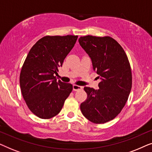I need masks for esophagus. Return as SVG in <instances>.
<instances>
[{
	"instance_id": "obj_1",
	"label": "esophagus",
	"mask_w": 152,
	"mask_h": 152,
	"mask_svg": "<svg viewBox=\"0 0 152 152\" xmlns=\"http://www.w3.org/2000/svg\"><path fill=\"white\" fill-rule=\"evenodd\" d=\"M72 88H73V91H77L79 90H82V87L80 86H78V85H73V86H72Z\"/></svg>"
}]
</instances>
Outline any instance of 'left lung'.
Wrapping results in <instances>:
<instances>
[{"label":"left lung","mask_w":152,"mask_h":152,"mask_svg":"<svg viewBox=\"0 0 152 152\" xmlns=\"http://www.w3.org/2000/svg\"><path fill=\"white\" fill-rule=\"evenodd\" d=\"M79 43L92 61L101 80L98 90L84 87L87 99L80 105L89 121L105 123L120 113L132 86V75L127 56L121 45L110 37H81Z\"/></svg>","instance_id":"1"}]
</instances>
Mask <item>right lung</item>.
Returning <instances> with one entry per match:
<instances>
[{"instance_id": "1", "label": "right lung", "mask_w": 152, "mask_h": 152, "mask_svg": "<svg viewBox=\"0 0 152 152\" xmlns=\"http://www.w3.org/2000/svg\"><path fill=\"white\" fill-rule=\"evenodd\" d=\"M77 36H45L32 47L20 74V86L29 109L41 119L61 111L72 85L55 76L75 44Z\"/></svg>"}]
</instances>
